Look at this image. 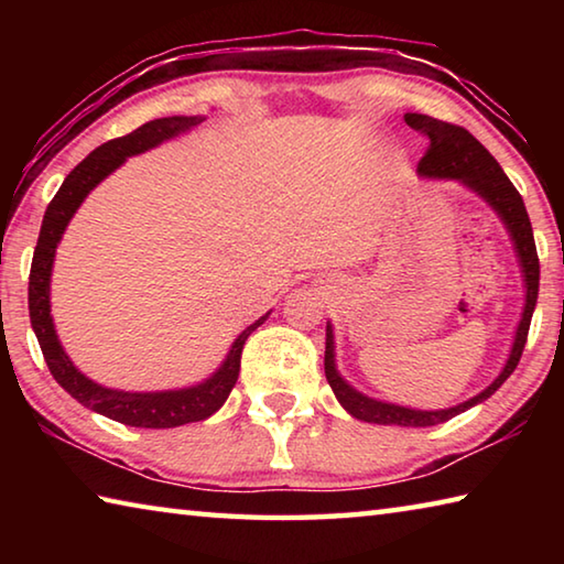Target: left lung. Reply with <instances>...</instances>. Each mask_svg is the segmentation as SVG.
I'll list each match as a JSON object with an SVG mask.
<instances>
[{
  "mask_svg": "<svg viewBox=\"0 0 564 564\" xmlns=\"http://www.w3.org/2000/svg\"><path fill=\"white\" fill-rule=\"evenodd\" d=\"M405 123L410 129H415L427 137L425 156L420 159L417 174L423 176H435V178H457L463 184L477 191L485 202H488L495 212L508 226V231L518 248L522 273H524V285H528V301H524V313L518 326V336H514V346L508 358V366L502 368V373L495 378V383L482 390L480 395H475L463 405L447 408V410H410L390 403H380V400L366 398L358 390H352L346 380L338 376L336 370V358H333V328L330 323L326 326V378L336 393L338 403L348 410L352 417L366 420V423H378V425H400V427H427L445 423L455 415L465 413L467 408H473L482 400H488L495 390H498L505 380L512 376V370L518 368L522 358L524 343H528V330L532 321L534 303H538V289H540V259L538 248H534V236L530 226V216L524 212L522 196L518 188L512 186V181L505 176L498 161L490 156V151L485 149L480 141H477L470 131L463 127H455V123H447L441 119L425 117V113H405Z\"/></svg>",
  "mask_w": 564,
  "mask_h": 564,
  "instance_id": "obj_1",
  "label": "left lung"
}]
</instances>
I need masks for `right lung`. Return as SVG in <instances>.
Listing matches in <instances>:
<instances>
[{"label": "right lung", "mask_w": 564, "mask_h": 564, "mask_svg": "<svg viewBox=\"0 0 564 564\" xmlns=\"http://www.w3.org/2000/svg\"><path fill=\"white\" fill-rule=\"evenodd\" d=\"M202 121L198 117H164L147 121L144 127L127 133V137L111 139L74 166L64 184L56 191V196L50 202L44 212L40 241L34 248L32 271H30V321L40 340V348L44 352L50 373L54 376L66 393L79 400L84 408L94 410V413L107 415L117 423L131 425V427H176L186 423H198L214 415L218 408L226 403L228 393L236 386L238 370H241V352L248 336L269 318L265 313L253 326H248L241 336L236 338L228 352L224 366L206 380L202 386L184 388V390H166V393H123V390L101 388L87 376H82L74 368V362L66 356L64 348L56 338L54 323L50 316V279H52V263L56 243L64 234L66 224L74 216L76 208L82 206L89 191L107 178L113 169L123 164V159L141 154L151 147L161 144L164 139L176 137L178 131H186Z\"/></svg>", "instance_id": "obj_1"}]
</instances>
